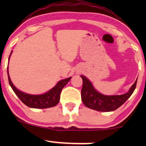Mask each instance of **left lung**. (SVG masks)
Wrapping results in <instances>:
<instances>
[{"instance_id": "left-lung-1", "label": "left lung", "mask_w": 146, "mask_h": 146, "mask_svg": "<svg viewBox=\"0 0 146 146\" xmlns=\"http://www.w3.org/2000/svg\"><path fill=\"white\" fill-rule=\"evenodd\" d=\"M82 79L81 90L82 101L85 106L99 111H112L122 105L133 94L136 89L137 79L126 93L120 95H105L98 92L92 83L85 76Z\"/></svg>"}]
</instances>
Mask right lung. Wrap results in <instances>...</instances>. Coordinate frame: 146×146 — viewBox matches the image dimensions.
<instances>
[{
    "mask_svg": "<svg viewBox=\"0 0 146 146\" xmlns=\"http://www.w3.org/2000/svg\"><path fill=\"white\" fill-rule=\"evenodd\" d=\"M12 52L13 51H11L9 58H8V62H9L10 57L11 56ZM7 72H8L9 84L13 90L16 94V95L27 107L35 109L49 108V107H52L56 105L59 102L61 90L71 78V77H70L64 79V80H59L54 88L49 90L48 92L42 94V95H30V94L25 93V92L19 90L13 85L11 80H10L9 73H8V67L7 69Z\"/></svg>",
    "mask_w": 146,
    "mask_h": 146,
    "instance_id": "add662e5",
    "label": "right lung"
}]
</instances>
